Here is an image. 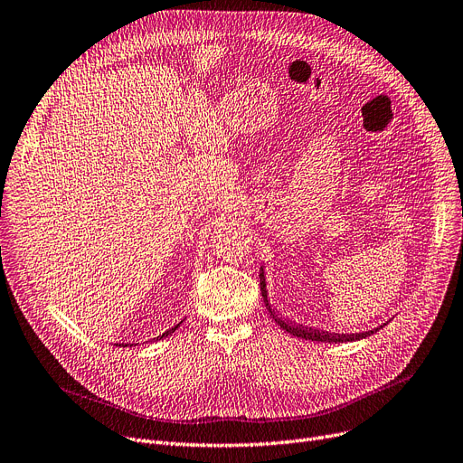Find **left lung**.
I'll list each match as a JSON object with an SVG mask.
<instances>
[{
    "instance_id": "8db88e82",
    "label": "left lung",
    "mask_w": 463,
    "mask_h": 463,
    "mask_svg": "<svg viewBox=\"0 0 463 463\" xmlns=\"http://www.w3.org/2000/svg\"><path fill=\"white\" fill-rule=\"evenodd\" d=\"M259 278H260V295H263V300H265V307H267V310H269V314H270V317L276 321V324L284 329V331H288L289 335H293V336H297V338H305V340H317V343H352V340H361V338H365V336H371L373 333H376L380 327H376V329H371V331H365V333H352V335H340V333H327V331H317V329H312V327H305V326H295V324H291V321H288V319H284V317H279L274 310H272V307H270V303H269V297H267V281H265V270L260 269V274H259Z\"/></svg>"
}]
</instances>
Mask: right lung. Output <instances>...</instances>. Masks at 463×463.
Wrapping results in <instances>:
<instances>
[{"instance_id": "obj_1", "label": "right lung", "mask_w": 463, "mask_h": 463, "mask_svg": "<svg viewBox=\"0 0 463 463\" xmlns=\"http://www.w3.org/2000/svg\"><path fill=\"white\" fill-rule=\"evenodd\" d=\"M179 326H182V324H177V326H174V327H172V329H168V331H166V333H163V335H160V336H156V338H153V340H160V338H165V336H168V335H172V333H174V331H175V329H177V327H179ZM117 346H123V348H125V346H136V345H117Z\"/></svg>"}]
</instances>
